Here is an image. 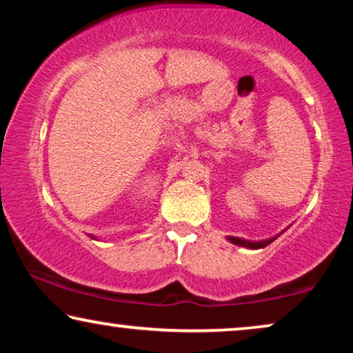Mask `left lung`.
Returning a JSON list of instances; mask_svg holds the SVG:
<instances>
[{
  "instance_id": "obj_1",
  "label": "left lung",
  "mask_w": 353,
  "mask_h": 353,
  "mask_svg": "<svg viewBox=\"0 0 353 353\" xmlns=\"http://www.w3.org/2000/svg\"><path fill=\"white\" fill-rule=\"evenodd\" d=\"M228 239L236 245H243V248H249V249H262V248H267L270 243H273V239L260 241V243H250V241H244L241 238H228Z\"/></svg>"
}]
</instances>
